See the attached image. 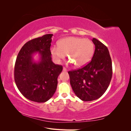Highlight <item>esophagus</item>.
Instances as JSON below:
<instances>
[{
    "mask_svg": "<svg viewBox=\"0 0 131 131\" xmlns=\"http://www.w3.org/2000/svg\"><path fill=\"white\" fill-rule=\"evenodd\" d=\"M63 71H64V72H67V69L66 68H64V67H63Z\"/></svg>",
    "mask_w": 131,
    "mask_h": 131,
    "instance_id": "34e87169",
    "label": "esophagus"
}]
</instances>
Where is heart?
<instances>
[{
    "instance_id": "heart-1",
    "label": "heart",
    "mask_w": 131,
    "mask_h": 131,
    "mask_svg": "<svg viewBox=\"0 0 131 131\" xmlns=\"http://www.w3.org/2000/svg\"><path fill=\"white\" fill-rule=\"evenodd\" d=\"M94 46L93 42L89 39L69 37L63 38L58 42V46H53L51 53L59 63L68 54V59L77 67L86 65L92 59Z\"/></svg>"
}]
</instances>
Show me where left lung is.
<instances>
[{
    "label": "left lung",
    "instance_id": "obj_1",
    "mask_svg": "<svg viewBox=\"0 0 131 131\" xmlns=\"http://www.w3.org/2000/svg\"><path fill=\"white\" fill-rule=\"evenodd\" d=\"M92 40L95 50L91 61L81 68L68 72L74 92L83 101L100 98L112 78V62L108 48L96 38Z\"/></svg>",
    "mask_w": 131,
    "mask_h": 131
}]
</instances>
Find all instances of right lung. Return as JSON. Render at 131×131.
I'll return each instance as SVG.
<instances>
[{"mask_svg":"<svg viewBox=\"0 0 131 131\" xmlns=\"http://www.w3.org/2000/svg\"><path fill=\"white\" fill-rule=\"evenodd\" d=\"M53 34H49L26 42L17 55L14 79L18 90L28 100L43 103L53 96L57 86V78L63 69L61 65L51 60L50 46ZM38 52L40 61L36 63L32 55Z\"/></svg>","mask_w":131,"mask_h":131,"instance_id":"add662e5","label":"right lung"}]
</instances>
